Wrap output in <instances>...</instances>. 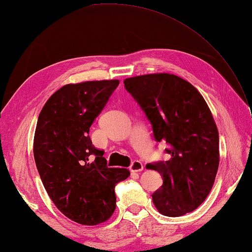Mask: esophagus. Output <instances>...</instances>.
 Wrapping results in <instances>:
<instances>
[{"label":"esophagus","mask_w":252,"mask_h":252,"mask_svg":"<svg viewBox=\"0 0 252 252\" xmlns=\"http://www.w3.org/2000/svg\"><path fill=\"white\" fill-rule=\"evenodd\" d=\"M129 169H130L131 173H140V171L144 169V166L140 161L135 160V161H133V164L130 165Z\"/></svg>","instance_id":"obj_1"}]
</instances>
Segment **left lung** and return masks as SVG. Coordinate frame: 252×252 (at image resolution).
Listing matches in <instances>:
<instances>
[{"label": "left lung", "instance_id": "obj_1", "mask_svg": "<svg viewBox=\"0 0 252 252\" xmlns=\"http://www.w3.org/2000/svg\"><path fill=\"white\" fill-rule=\"evenodd\" d=\"M151 121L157 142H166L170 159L147 165L164 183L153 193L161 215L179 217L198 208L214 186L219 166V134L210 109L196 87L168 73L124 81Z\"/></svg>", "mask_w": 252, "mask_h": 252}]
</instances>
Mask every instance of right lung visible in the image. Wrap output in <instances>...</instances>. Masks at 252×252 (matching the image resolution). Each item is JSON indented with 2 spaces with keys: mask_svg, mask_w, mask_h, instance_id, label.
<instances>
[{
  "mask_svg": "<svg viewBox=\"0 0 252 252\" xmlns=\"http://www.w3.org/2000/svg\"><path fill=\"white\" fill-rule=\"evenodd\" d=\"M118 79L67 84L39 113L33 153L39 177L56 208L73 221L96 226L116 208L114 188L130 175L108 168L90 127L118 86Z\"/></svg>",
  "mask_w": 252,
  "mask_h": 252,
  "instance_id": "right-lung-1",
  "label": "right lung"
}]
</instances>
